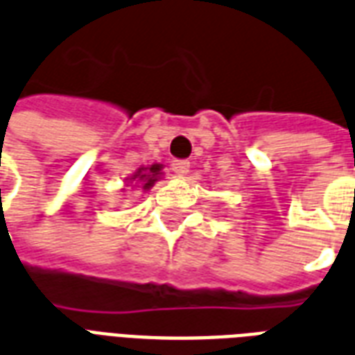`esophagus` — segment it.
<instances>
[{"label":"esophagus","mask_w":355,"mask_h":355,"mask_svg":"<svg viewBox=\"0 0 355 355\" xmlns=\"http://www.w3.org/2000/svg\"><path fill=\"white\" fill-rule=\"evenodd\" d=\"M171 169L175 175L184 177V175H188L189 173V162H186V159H177V162H173Z\"/></svg>","instance_id":"obj_1"}]
</instances>
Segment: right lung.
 Listing matches in <instances>:
<instances>
[{"label": "right lung", "mask_w": 355, "mask_h": 355, "mask_svg": "<svg viewBox=\"0 0 355 355\" xmlns=\"http://www.w3.org/2000/svg\"><path fill=\"white\" fill-rule=\"evenodd\" d=\"M162 169H164L162 164H153V166L148 167H139V169H137L132 177L126 178V180H128V182H135L137 186H141L143 191H147V189L153 188L154 184L162 178V175H164Z\"/></svg>", "instance_id": "obj_1"}]
</instances>
